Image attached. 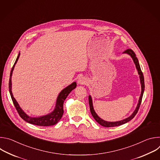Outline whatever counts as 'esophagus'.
<instances>
[{"label": "esophagus", "instance_id": "1", "mask_svg": "<svg viewBox=\"0 0 160 160\" xmlns=\"http://www.w3.org/2000/svg\"><path fill=\"white\" fill-rule=\"evenodd\" d=\"M86 82H87V79L84 77H82L79 78L78 80V84H79V85L85 84Z\"/></svg>", "mask_w": 160, "mask_h": 160}]
</instances>
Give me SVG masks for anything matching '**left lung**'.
<instances>
[{
	"label": "left lung",
	"mask_w": 160,
	"mask_h": 160,
	"mask_svg": "<svg viewBox=\"0 0 160 160\" xmlns=\"http://www.w3.org/2000/svg\"><path fill=\"white\" fill-rule=\"evenodd\" d=\"M123 54H127L128 55H130L131 56V58H132L137 70L138 71V73L139 75V77H140V81H141V94L139 98V102L138 104V106H137L135 111H133V112L132 114V115L122 120L121 121H118V122H107L105 121L102 119H101L100 117H99V116L97 115L96 112H95L94 109V107H93V104H92V98H91L90 96H88V102H89V106H90V112L92 114V115L93 117V118L96 120V121L100 124L101 125L105 127H117V126H119V125H122L123 124H125L127 122H128L129 121H130L132 118H133V117L136 115V114L138 113V110L139 109V107L141 106V102H142V96H143V94H144V75L143 73L141 71V67L139 63V61L138 59L137 58L136 55L135 54V52L132 50V49H127L126 51H125L123 52Z\"/></svg>",
	"instance_id": "obj_1"
}]
</instances>
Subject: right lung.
<instances>
[{
    "mask_svg": "<svg viewBox=\"0 0 160 160\" xmlns=\"http://www.w3.org/2000/svg\"><path fill=\"white\" fill-rule=\"evenodd\" d=\"M20 56V53H19L16 60L12 68V70L11 71V73H10V78H9V93L11 97V99L12 100L13 104L18 112V114L19 115V116L21 117V118L23 119L25 122L33 124V125H38V126H44V127H48V126H51V125H54L55 124H56L61 118L63 112H64V110H63V103L64 100L66 99V98H67V96H68L72 91L75 88V87H77V83L75 82L73 83H72L71 85H68V87H66V88H64L61 92L59 94L58 98H57V101H56V106L54 109L53 110L52 112H50L49 114H48L44 116H42V117H31L30 116H28V115L23 111L19 105L18 104V102L16 101V100L15 99V98L13 97L12 93V83H11V77L12 75V72L14 70V66L16 64Z\"/></svg>",
    "mask_w": 160,
    "mask_h": 160,
    "instance_id": "obj_1",
    "label": "right lung"
}]
</instances>
